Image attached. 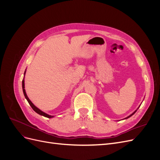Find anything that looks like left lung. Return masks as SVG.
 Wrapping results in <instances>:
<instances>
[{
	"mask_svg": "<svg viewBox=\"0 0 160 160\" xmlns=\"http://www.w3.org/2000/svg\"><path fill=\"white\" fill-rule=\"evenodd\" d=\"M136 111H137V109H136V110H135V111H134V112H133V113H132V114H131V115H129V116H128V117H127V118H125V119H128V118H130V117H131V116H132V115H133V114H134V113H135V112H136Z\"/></svg>",
	"mask_w": 160,
	"mask_h": 160,
	"instance_id": "obj_1",
	"label": "left lung"
}]
</instances>
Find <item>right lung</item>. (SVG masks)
Listing matches in <instances>:
<instances>
[{"label": "right lung", "instance_id": "obj_1", "mask_svg": "<svg viewBox=\"0 0 160 160\" xmlns=\"http://www.w3.org/2000/svg\"><path fill=\"white\" fill-rule=\"evenodd\" d=\"M25 72H26V71H25V73H24V75H25ZM22 91H23L24 95H25V98L27 99V101L28 102V103H29V105H31V107L32 108V109H33L34 111H35L36 113H37L38 114H39V115H41L44 116V117L48 118H52L54 117V116H53V115H48V114L45 113V112H43V111H42L41 110H40L38 108H37L36 107V106L31 102V100H30L29 99H28V98L25 89V80H24V79H22Z\"/></svg>", "mask_w": 160, "mask_h": 160}]
</instances>
